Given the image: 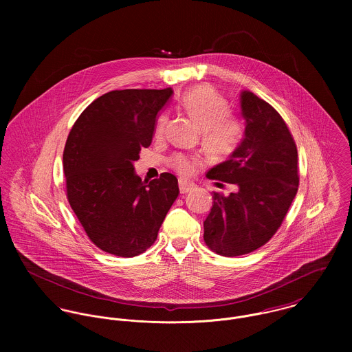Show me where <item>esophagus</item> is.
<instances>
[{
  "label": "esophagus",
  "mask_w": 352,
  "mask_h": 352,
  "mask_svg": "<svg viewBox=\"0 0 352 352\" xmlns=\"http://www.w3.org/2000/svg\"><path fill=\"white\" fill-rule=\"evenodd\" d=\"M179 188H180L182 194H187V192H190L194 188V184L187 183L186 180H179Z\"/></svg>",
  "instance_id": "1"
}]
</instances>
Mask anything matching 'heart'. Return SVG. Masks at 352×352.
<instances>
[{
	"instance_id": "1",
	"label": "heart",
	"mask_w": 352,
	"mask_h": 352,
	"mask_svg": "<svg viewBox=\"0 0 352 352\" xmlns=\"http://www.w3.org/2000/svg\"><path fill=\"white\" fill-rule=\"evenodd\" d=\"M180 102L201 127V142L207 151L226 157L240 148L245 135V124L240 118L229 113V102L221 95L210 88L198 87L187 91ZM166 124L168 115H160L154 126L155 138L164 137ZM201 162V157L184 153H176L169 160V165L186 176L191 175Z\"/></svg>"
}]
</instances>
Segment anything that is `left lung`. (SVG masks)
<instances>
[{
    "instance_id": "obj_1",
    "label": "left lung",
    "mask_w": 352,
    "mask_h": 352,
    "mask_svg": "<svg viewBox=\"0 0 352 352\" xmlns=\"http://www.w3.org/2000/svg\"><path fill=\"white\" fill-rule=\"evenodd\" d=\"M245 137L230 158L207 172L211 180L237 186L212 192L204 243L226 257L263 247L280 228L300 186L296 141L279 112L254 94H241ZM219 187L223 186L217 183Z\"/></svg>"
}]
</instances>
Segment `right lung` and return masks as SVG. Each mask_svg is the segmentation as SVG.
Here are the masks:
<instances>
[{"label":"right lung","instance_id":"right-lung-1","mask_svg":"<svg viewBox=\"0 0 352 352\" xmlns=\"http://www.w3.org/2000/svg\"><path fill=\"white\" fill-rule=\"evenodd\" d=\"M173 91H111L73 124L63 151L66 197L89 240L101 251L134 257L151 248L179 197L177 179L142 182L134 161L149 148L155 116Z\"/></svg>","mask_w":352,"mask_h":352}]
</instances>
